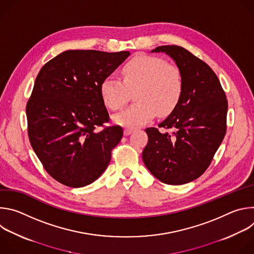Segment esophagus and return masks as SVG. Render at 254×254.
<instances>
[{"instance_id":"1","label":"esophagus","mask_w":254,"mask_h":254,"mask_svg":"<svg viewBox=\"0 0 254 254\" xmlns=\"http://www.w3.org/2000/svg\"><path fill=\"white\" fill-rule=\"evenodd\" d=\"M132 131H133V129H131V128H125V129H124L125 135H128V134H130Z\"/></svg>"}]
</instances>
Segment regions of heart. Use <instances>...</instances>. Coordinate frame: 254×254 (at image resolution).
<instances>
[{"mask_svg":"<svg viewBox=\"0 0 254 254\" xmlns=\"http://www.w3.org/2000/svg\"><path fill=\"white\" fill-rule=\"evenodd\" d=\"M123 80L106 76L100 84L104 104L119 111L127 102L129 91L136 101L124 112L114 116L117 125L135 128L160 117L170 115L183 92V76L180 69L156 56L139 54L130 59L122 70Z\"/></svg>","mask_w":254,"mask_h":254,"instance_id":"b5f03b06","label":"heart"}]
</instances>
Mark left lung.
Listing matches in <instances>:
<instances>
[{
    "mask_svg": "<svg viewBox=\"0 0 254 254\" xmlns=\"http://www.w3.org/2000/svg\"><path fill=\"white\" fill-rule=\"evenodd\" d=\"M177 64L183 76V92L159 127L146 128L149 141L142 161L161 182L183 185L199 178L209 167L226 133L228 103L215 72L185 48L159 46Z\"/></svg>",
    "mask_w": 254,
    "mask_h": 254,
    "instance_id": "1",
    "label": "left lung"
}]
</instances>
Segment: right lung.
<instances>
[{
  "label": "right lung",
  "instance_id": "obj_1",
  "mask_svg": "<svg viewBox=\"0 0 254 254\" xmlns=\"http://www.w3.org/2000/svg\"><path fill=\"white\" fill-rule=\"evenodd\" d=\"M97 50H67L39 71L26 106L31 146L59 183L80 188L101 176L123 137L110 121L100 94L102 80L129 56Z\"/></svg>",
  "mask_w": 254,
  "mask_h": 254
}]
</instances>
